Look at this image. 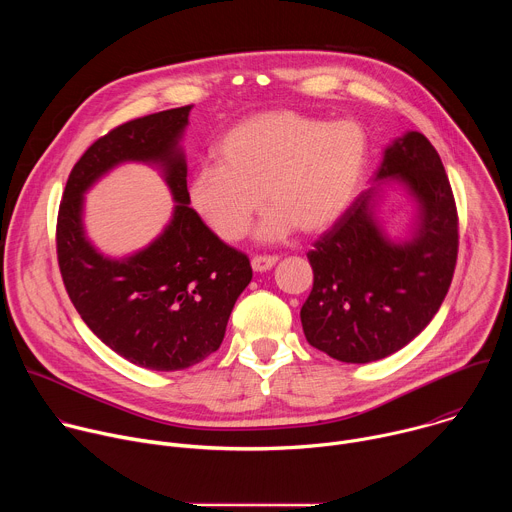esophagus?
<instances>
[{"label": "esophagus", "instance_id": "esophagus-1", "mask_svg": "<svg viewBox=\"0 0 512 512\" xmlns=\"http://www.w3.org/2000/svg\"><path fill=\"white\" fill-rule=\"evenodd\" d=\"M277 259H279L277 255H255L251 259V267L255 271H267V269H271L277 263Z\"/></svg>", "mask_w": 512, "mask_h": 512}]
</instances>
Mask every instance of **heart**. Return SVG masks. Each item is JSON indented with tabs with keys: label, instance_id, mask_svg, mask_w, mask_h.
Segmentation results:
<instances>
[{
	"label": "heart",
	"instance_id": "b5f03b06",
	"mask_svg": "<svg viewBox=\"0 0 512 512\" xmlns=\"http://www.w3.org/2000/svg\"><path fill=\"white\" fill-rule=\"evenodd\" d=\"M188 182L192 208L223 241H241L265 202L257 231L279 241L298 227L320 233L350 206L369 158V139L350 119L328 123L298 111H265L239 121Z\"/></svg>",
	"mask_w": 512,
	"mask_h": 512
}]
</instances>
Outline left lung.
Instances as JSON below:
<instances>
[{
	"label": "left lung",
	"mask_w": 512,
	"mask_h": 512,
	"mask_svg": "<svg viewBox=\"0 0 512 512\" xmlns=\"http://www.w3.org/2000/svg\"><path fill=\"white\" fill-rule=\"evenodd\" d=\"M403 182L419 202L411 241L377 227L373 194L354 198L308 253L314 287L302 306L306 340L342 362H373L409 344L440 310L458 261V208L429 139L409 131L385 150L377 180Z\"/></svg>",
	"instance_id": "obj_1"
}]
</instances>
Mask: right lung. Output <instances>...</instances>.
<instances>
[{
	"label": "right lung",
	"instance_id": "1",
	"mask_svg": "<svg viewBox=\"0 0 512 512\" xmlns=\"http://www.w3.org/2000/svg\"><path fill=\"white\" fill-rule=\"evenodd\" d=\"M190 109L137 117L99 137L72 168L56 221L58 267L72 306L111 350L150 371H182L216 352L253 277L249 257L218 239L188 206L178 139ZM127 159L162 163L179 204L148 250L115 262L84 237L82 192Z\"/></svg>",
	"mask_w": 512,
	"mask_h": 512
}]
</instances>
